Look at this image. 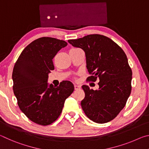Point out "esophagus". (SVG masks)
<instances>
[{
	"instance_id": "obj_1",
	"label": "esophagus",
	"mask_w": 149,
	"mask_h": 149,
	"mask_svg": "<svg viewBox=\"0 0 149 149\" xmlns=\"http://www.w3.org/2000/svg\"><path fill=\"white\" fill-rule=\"evenodd\" d=\"M80 88H81V87L79 86V85H74V89H75V90H78V89H79Z\"/></svg>"
}]
</instances>
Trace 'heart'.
<instances>
[{
	"label": "heart",
	"mask_w": 149,
	"mask_h": 149,
	"mask_svg": "<svg viewBox=\"0 0 149 149\" xmlns=\"http://www.w3.org/2000/svg\"><path fill=\"white\" fill-rule=\"evenodd\" d=\"M72 50H79V49H72Z\"/></svg>",
	"instance_id": "obj_1"
}]
</instances>
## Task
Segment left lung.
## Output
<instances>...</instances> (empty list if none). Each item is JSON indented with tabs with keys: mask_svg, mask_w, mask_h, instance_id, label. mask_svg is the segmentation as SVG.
Masks as SVG:
<instances>
[{
	"mask_svg": "<svg viewBox=\"0 0 149 149\" xmlns=\"http://www.w3.org/2000/svg\"><path fill=\"white\" fill-rule=\"evenodd\" d=\"M68 42L85 52L87 68L91 75L87 81L99 80L98 90L82 86L85 95L81 102L83 110L94 122H110L125 107L132 91V71L127 56L119 45L104 35H88Z\"/></svg>",
	"mask_w": 149,
	"mask_h": 149,
	"instance_id": "8db88e82",
	"label": "left lung"
}]
</instances>
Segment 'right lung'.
Returning <instances> with one entry per match:
<instances>
[{
    "mask_svg": "<svg viewBox=\"0 0 149 149\" xmlns=\"http://www.w3.org/2000/svg\"><path fill=\"white\" fill-rule=\"evenodd\" d=\"M68 43L43 37L35 40L20 54L12 72L13 91L22 112L37 124L48 125L61 114L65 100L74 87L69 81L49 86V74L54 66L52 59Z\"/></svg>",
    "mask_w": 149,
    "mask_h": 149,
    "instance_id": "1",
    "label": "right lung"
}]
</instances>
